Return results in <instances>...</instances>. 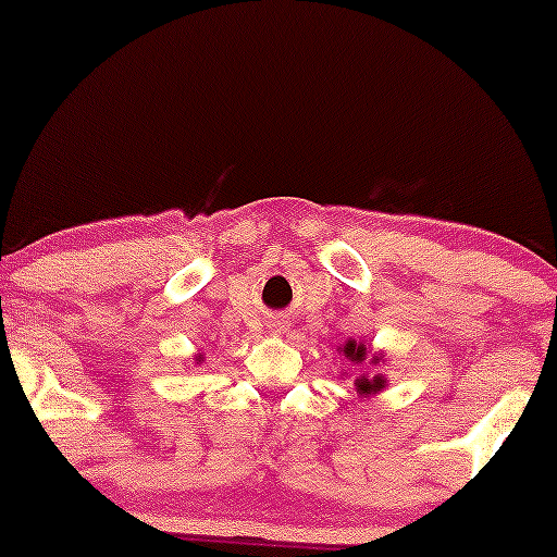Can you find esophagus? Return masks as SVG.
I'll list each match as a JSON object with an SVG mask.
<instances>
[{"label":"esophagus","mask_w":557,"mask_h":557,"mask_svg":"<svg viewBox=\"0 0 557 557\" xmlns=\"http://www.w3.org/2000/svg\"><path fill=\"white\" fill-rule=\"evenodd\" d=\"M274 327H277V330H283V327H285V322H277V324H274Z\"/></svg>","instance_id":"esophagus-1"}]
</instances>
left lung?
I'll return each mask as SVG.
<instances>
[{
	"label": "left lung",
	"instance_id": "8db88e82",
	"mask_svg": "<svg viewBox=\"0 0 557 557\" xmlns=\"http://www.w3.org/2000/svg\"><path fill=\"white\" fill-rule=\"evenodd\" d=\"M345 356H350V359H354V361H363V356H367V348H363V345H356L354 341H350V343H345ZM376 361H380V359H376ZM382 385H385V380H382V376H374L372 382L359 380L361 393H369V389H376V387H382Z\"/></svg>",
	"mask_w": 557,
	"mask_h": 557
}]
</instances>
